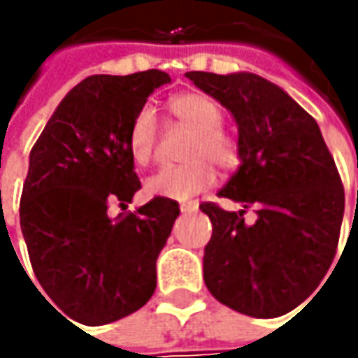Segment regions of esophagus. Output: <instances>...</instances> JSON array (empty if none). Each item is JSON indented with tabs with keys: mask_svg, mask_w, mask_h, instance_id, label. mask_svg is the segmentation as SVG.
Masks as SVG:
<instances>
[{
	"mask_svg": "<svg viewBox=\"0 0 358 358\" xmlns=\"http://www.w3.org/2000/svg\"><path fill=\"white\" fill-rule=\"evenodd\" d=\"M197 203H185V205H181V213H193V211H197Z\"/></svg>",
	"mask_w": 358,
	"mask_h": 358,
	"instance_id": "1",
	"label": "esophagus"
}]
</instances>
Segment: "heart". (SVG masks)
<instances>
[{
	"label": "heart",
	"mask_w": 358,
	"mask_h": 358,
	"mask_svg": "<svg viewBox=\"0 0 358 358\" xmlns=\"http://www.w3.org/2000/svg\"><path fill=\"white\" fill-rule=\"evenodd\" d=\"M169 115L179 125L191 129L187 141V163L165 167L147 179V193L175 201H189L213 187L217 165L221 171H233L241 163L237 137L223 127V111L213 97L205 93H181L167 103ZM159 127L151 107H143L131 121L127 147L133 161L141 167L157 157Z\"/></svg>",
	"instance_id": "1"
}]
</instances>
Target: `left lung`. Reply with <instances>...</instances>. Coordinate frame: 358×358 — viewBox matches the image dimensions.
<instances>
[{
    "mask_svg": "<svg viewBox=\"0 0 358 358\" xmlns=\"http://www.w3.org/2000/svg\"><path fill=\"white\" fill-rule=\"evenodd\" d=\"M225 105L239 125L241 165L219 197L239 213L201 203L213 235L203 279L237 313L268 319L299 307L337 255L345 189L317 121L281 87L255 73H185ZM255 207L257 221L244 223Z\"/></svg>",
    "mask_w": 358,
    "mask_h": 358,
    "instance_id": "1",
    "label": "left lung"
}]
</instances>
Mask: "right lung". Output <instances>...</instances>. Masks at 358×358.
Instances as JSON below:
<instances>
[{
	"instance_id": "right-lung-1",
	"label": "right lung",
	"mask_w": 358,
	"mask_h": 358,
	"mask_svg": "<svg viewBox=\"0 0 358 358\" xmlns=\"http://www.w3.org/2000/svg\"><path fill=\"white\" fill-rule=\"evenodd\" d=\"M169 81L159 69L87 77L65 95L31 149L21 233L39 285L77 323L119 321L155 291V261L179 203L153 197L117 219L107 209H125L141 189L127 133L147 97Z\"/></svg>"
}]
</instances>
